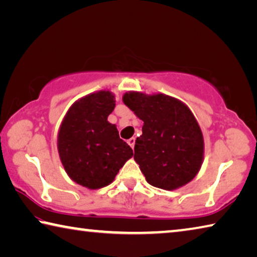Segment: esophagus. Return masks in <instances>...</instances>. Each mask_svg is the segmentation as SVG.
<instances>
[{
    "label": "esophagus",
    "instance_id": "esophagus-1",
    "mask_svg": "<svg viewBox=\"0 0 257 257\" xmlns=\"http://www.w3.org/2000/svg\"><path fill=\"white\" fill-rule=\"evenodd\" d=\"M135 142H136V139H135L134 137L133 138H130V139H128V144H129V146L132 147V149H134V146H135Z\"/></svg>",
    "mask_w": 257,
    "mask_h": 257
}]
</instances>
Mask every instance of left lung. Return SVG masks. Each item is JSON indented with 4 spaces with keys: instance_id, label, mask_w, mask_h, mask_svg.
Returning a JSON list of instances; mask_svg holds the SVG:
<instances>
[{
    "instance_id": "1",
    "label": "left lung",
    "mask_w": 257,
    "mask_h": 257,
    "mask_svg": "<svg viewBox=\"0 0 257 257\" xmlns=\"http://www.w3.org/2000/svg\"><path fill=\"white\" fill-rule=\"evenodd\" d=\"M122 99L144 121L134 159L147 182L173 190L193 180L203 162L204 141L189 108L164 94L130 92Z\"/></svg>"
}]
</instances>
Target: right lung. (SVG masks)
Instances as JSON below:
<instances>
[{"mask_svg":"<svg viewBox=\"0 0 257 257\" xmlns=\"http://www.w3.org/2000/svg\"><path fill=\"white\" fill-rule=\"evenodd\" d=\"M107 90L87 95L69 108L60 127L58 150L68 176L89 189L110 185L133 150L107 121L114 110Z\"/></svg>","mask_w":257,"mask_h":257,"instance_id":"1","label":"right lung"}]
</instances>
